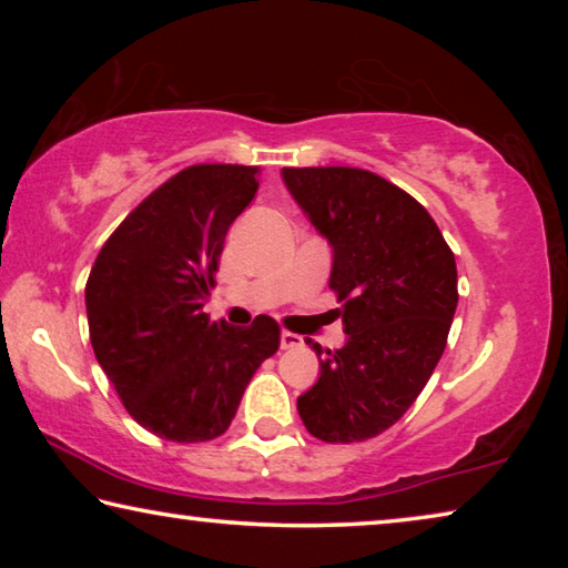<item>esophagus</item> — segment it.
Listing matches in <instances>:
<instances>
[{
  "label": "esophagus",
  "mask_w": 568,
  "mask_h": 568,
  "mask_svg": "<svg viewBox=\"0 0 568 568\" xmlns=\"http://www.w3.org/2000/svg\"><path fill=\"white\" fill-rule=\"evenodd\" d=\"M303 345V338L297 333H291V331H283L281 333V348L287 351V348H301Z\"/></svg>",
  "instance_id": "34e87169"
}]
</instances>
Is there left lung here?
<instances>
[{
    "label": "left lung",
    "instance_id": "left-lung-1",
    "mask_svg": "<svg viewBox=\"0 0 568 568\" xmlns=\"http://www.w3.org/2000/svg\"><path fill=\"white\" fill-rule=\"evenodd\" d=\"M283 182L333 247L345 345L297 398L315 438L353 444L383 434L426 386L458 303L450 247L408 192L358 168H283ZM313 351L323 354L321 345Z\"/></svg>",
    "mask_w": 568,
    "mask_h": 568
}]
</instances>
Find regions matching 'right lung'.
Segmentation results:
<instances>
[{
	"mask_svg": "<svg viewBox=\"0 0 568 568\" xmlns=\"http://www.w3.org/2000/svg\"><path fill=\"white\" fill-rule=\"evenodd\" d=\"M257 168L192 165L132 210L92 265L84 305L94 358L130 416L160 438L225 434L250 378L281 345L267 315L235 328L203 305Z\"/></svg>",
	"mask_w": 568,
	"mask_h": 568,
	"instance_id": "right-lung-1",
	"label": "right lung"
}]
</instances>
